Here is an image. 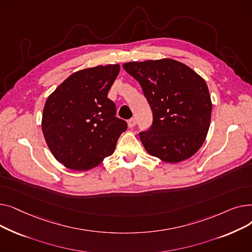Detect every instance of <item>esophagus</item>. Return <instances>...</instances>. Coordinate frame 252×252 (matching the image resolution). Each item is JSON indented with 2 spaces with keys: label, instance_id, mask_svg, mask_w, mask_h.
Segmentation results:
<instances>
[{
  "label": "esophagus",
  "instance_id": "obj_1",
  "mask_svg": "<svg viewBox=\"0 0 252 252\" xmlns=\"http://www.w3.org/2000/svg\"><path fill=\"white\" fill-rule=\"evenodd\" d=\"M136 124H137V122H136L135 118H130V119H128V121H127V126L130 128L134 127L136 126Z\"/></svg>",
  "mask_w": 252,
  "mask_h": 252
}]
</instances>
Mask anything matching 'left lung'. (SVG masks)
Returning <instances> with one entry per match:
<instances>
[{"label": "left lung", "mask_w": 252, "mask_h": 252, "mask_svg": "<svg viewBox=\"0 0 252 252\" xmlns=\"http://www.w3.org/2000/svg\"><path fill=\"white\" fill-rule=\"evenodd\" d=\"M123 67L139 82L153 113L151 127L139 134L144 148L169 163L193 156L206 138L213 109L204 79L168 58L127 62Z\"/></svg>", "instance_id": "left-lung-1"}]
</instances>
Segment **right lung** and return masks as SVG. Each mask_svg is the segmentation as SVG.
<instances>
[{
	"mask_svg": "<svg viewBox=\"0 0 252 252\" xmlns=\"http://www.w3.org/2000/svg\"><path fill=\"white\" fill-rule=\"evenodd\" d=\"M119 68L118 64H109L78 70L48 97L43 134L50 151L64 166L87 170L114 152L119 136L127 128L107 98Z\"/></svg>",
	"mask_w": 252,
	"mask_h": 252,
	"instance_id": "obj_1",
	"label": "right lung"
}]
</instances>
